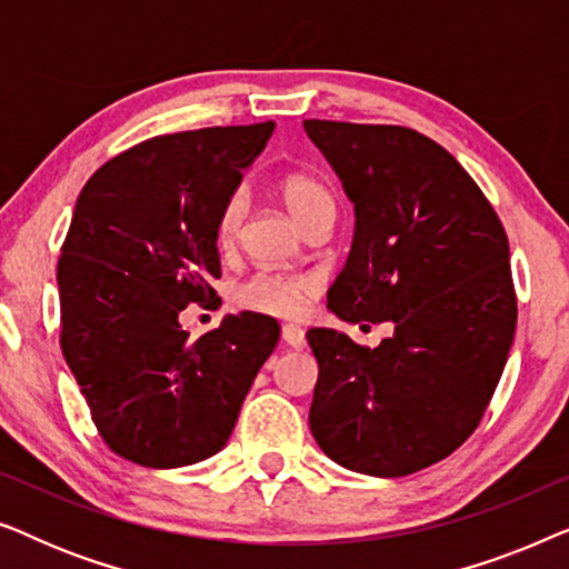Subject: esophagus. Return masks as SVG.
<instances>
[{"mask_svg": "<svg viewBox=\"0 0 569 569\" xmlns=\"http://www.w3.org/2000/svg\"><path fill=\"white\" fill-rule=\"evenodd\" d=\"M282 341L287 347L300 349L302 345H306V331H302L300 326H295V323H284L282 326Z\"/></svg>", "mask_w": 569, "mask_h": 569, "instance_id": "obj_1", "label": "esophagus"}]
</instances>
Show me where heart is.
Segmentation results:
<instances>
[{
  "mask_svg": "<svg viewBox=\"0 0 569 569\" xmlns=\"http://www.w3.org/2000/svg\"><path fill=\"white\" fill-rule=\"evenodd\" d=\"M279 197L284 207L298 220L302 228H310L321 217H333V199L329 189L316 178L290 173L279 181ZM246 220V199L243 193H230L222 201L220 212L214 217V243L220 251H232L243 230ZM321 282L313 274H300V271H253L251 277L240 279L232 290L236 306L251 313L271 316V318H295L302 313L310 298H316Z\"/></svg>",
  "mask_w": 569,
  "mask_h": 569,
  "instance_id": "heart-1",
  "label": "heart"
}]
</instances>
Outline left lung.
<instances>
[{"mask_svg":"<svg viewBox=\"0 0 569 569\" xmlns=\"http://www.w3.org/2000/svg\"><path fill=\"white\" fill-rule=\"evenodd\" d=\"M355 201L357 228L329 308L393 321L376 349L310 329L318 360L310 430L333 461L407 477L469 440L516 337L508 236L446 147L391 123L306 121Z\"/></svg>","mask_w":569,"mask_h":569,"instance_id":"1","label":"left lung"}]
</instances>
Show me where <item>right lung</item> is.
<instances>
[{
  "instance_id": "right-lung-1",
  "label": "right lung",
  "mask_w": 569,
  "mask_h": 569,
  "mask_svg": "<svg viewBox=\"0 0 569 569\" xmlns=\"http://www.w3.org/2000/svg\"><path fill=\"white\" fill-rule=\"evenodd\" d=\"M274 121L144 139L77 199L57 279L59 345L92 422L131 463L176 469L228 442L279 323L230 313L191 339L178 316L214 298V217Z\"/></svg>"
}]
</instances>
